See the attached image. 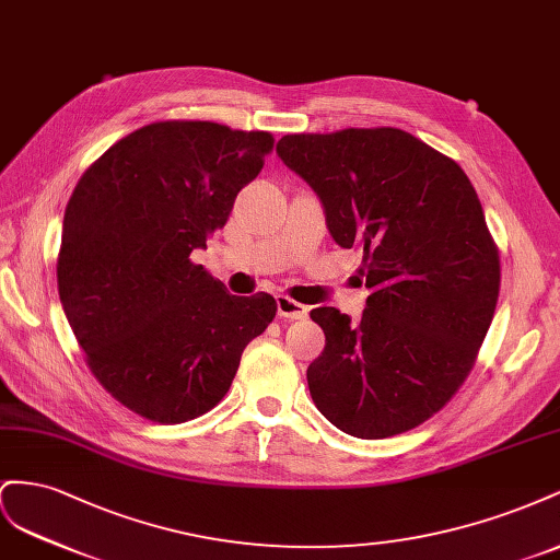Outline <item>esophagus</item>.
<instances>
[{"mask_svg":"<svg viewBox=\"0 0 560 560\" xmlns=\"http://www.w3.org/2000/svg\"><path fill=\"white\" fill-rule=\"evenodd\" d=\"M277 312L283 318H305L310 310L305 305H300V302L291 300L289 295H277Z\"/></svg>","mask_w":560,"mask_h":560,"instance_id":"obj_1","label":"esophagus"}]
</instances>
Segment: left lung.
I'll return each instance as SVG.
<instances>
[{
  "label": "left lung",
  "mask_w": 560,
  "mask_h": 560,
  "mask_svg": "<svg viewBox=\"0 0 560 560\" xmlns=\"http://www.w3.org/2000/svg\"><path fill=\"white\" fill-rule=\"evenodd\" d=\"M324 206L335 244L363 250L359 324L316 307L326 347L307 369L316 408L345 434L387 439L422 424L467 380L500 295V253L474 185L451 156L382 129L277 142Z\"/></svg>",
  "instance_id": "8db88e82"
}]
</instances>
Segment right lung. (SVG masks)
Wrapping results in <instances>:
<instances>
[{
  "mask_svg": "<svg viewBox=\"0 0 560 560\" xmlns=\"http://www.w3.org/2000/svg\"><path fill=\"white\" fill-rule=\"evenodd\" d=\"M275 148L267 131L156 121L79 178L62 218L58 295L95 380L121 406L178 424L228 394L277 300L230 295L191 250L225 228Z\"/></svg>",
  "mask_w": 560,
  "mask_h": 560,
  "instance_id": "right-lung-1",
  "label": "right lung"
}]
</instances>
